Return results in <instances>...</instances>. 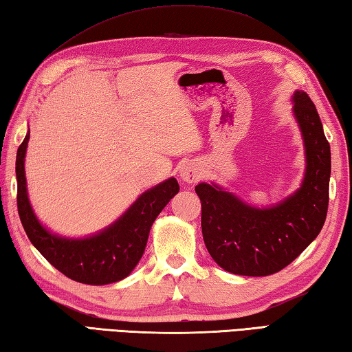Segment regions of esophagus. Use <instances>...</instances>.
<instances>
[{
  "label": "esophagus",
  "instance_id": "obj_1",
  "mask_svg": "<svg viewBox=\"0 0 352 352\" xmlns=\"http://www.w3.org/2000/svg\"><path fill=\"white\" fill-rule=\"evenodd\" d=\"M179 175L182 177V181L193 184L199 179V168L195 164H186L182 165Z\"/></svg>",
  "mask_w": 352,
  "mask_h": 352
}]
</instances>
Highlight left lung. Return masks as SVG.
I'll list each match as a JSON object with an SVG mask.
<instances>
[{"label":"left lung","instance_id":"left-lung-1","mask_svg":"<svg viewBox=\"0 0 352 352\" xmlns=\"http://www.w3.org/2000/svg\"><path fill=\"white\" fill-rule=\"evenodd\" d=\"M294 114L305 139L306 173L300 190L270 208L244 204L208 184L195 187L208 254L230 274L266 276L291 264L322 230L329 204L331 148L305 91L294 94Z\"/></svg>","mask_w":352,"mask_h":352}]
</instances>
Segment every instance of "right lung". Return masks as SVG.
<instances>
[{
	"instance_id": "add662e5",
	"label": "right lung",
	"mask_w": 352,
	"mask_h": 352,
	"mask_svg": "<svg viewBox=\"0 0 352 352\" xmlns=\"http://www.w3.org/2000/svg\"><path fill=\"white\" fill-rule=\"evenodd\" d=\"M29 134L16 151V206L21 224L36 250L52 266L74 281L83 285H109L131 274L144 255L148 233L157 214L179 192L175 177L148 190L123 217L108 229L85 239H66L49 233L35 218L28 198L24 156Z\"/></svg>"
}]
</instances>
